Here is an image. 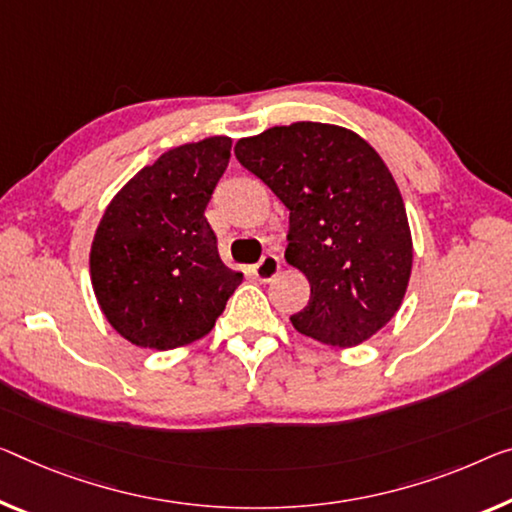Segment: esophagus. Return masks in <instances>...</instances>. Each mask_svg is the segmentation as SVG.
Returning <instances> with one entry per match:
<instances>
[{
	"label": "esophagus",
	"mask_w": 512,
	"mask_h": 512,
	"mask_svg": "<svg viewBox=\"0 0 512 512\" xmlns=\"http://www.w3.org/2000/svg\"><path fill=\"white\" fill-rule=\"evenodd\" d=\"M279 270H281V263H279V256H274V254H265L263 258H261V263H256L254 267H251V272H254V277L258 279V281H272L274 277H277L279 274Z\"/></svg>",
	"instance_id": "obj_1"
}]
</instances>
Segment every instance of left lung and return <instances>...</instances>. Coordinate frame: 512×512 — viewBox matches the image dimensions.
<instances>
[{
  "instance_id": "obj_1",
  "label": "left lung",
  "mask_w": 512,
  "mask_h": 512,
  "mask_svg": "<svg viewBox=\"0 0 512 512\" xmlns=\"http://www.w3.org/2000/svg\"><path fill=\"white\" fill-rule=\"evenodd\" d=\"M240 164L290 210L286 263L311 283L297 332L355 348L387 325L412 274L403 196L375 148L332 123L274 125L235 144Z\"/></svg>"
}]
</instances>
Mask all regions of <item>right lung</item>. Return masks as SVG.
Segmentation results:
<instances>
[{
	"mask_svg": "<svg viewBox=\"0 0 512 512\" xmlns=\"http://www.w3.org/2000/svg\"><path fill=\"white\" fill-rule=\"evenodd\" d=\"M231 146V137H208L171 148L105 208L91 242V283L107 322L132 345L199 341L242 283L219 258L203 215Z\"/></svg>",
	"mask_w": 512,
	"mask_h": 512,
	"instance_id": "1",
	"label": "right lung"
}]
</instances>
